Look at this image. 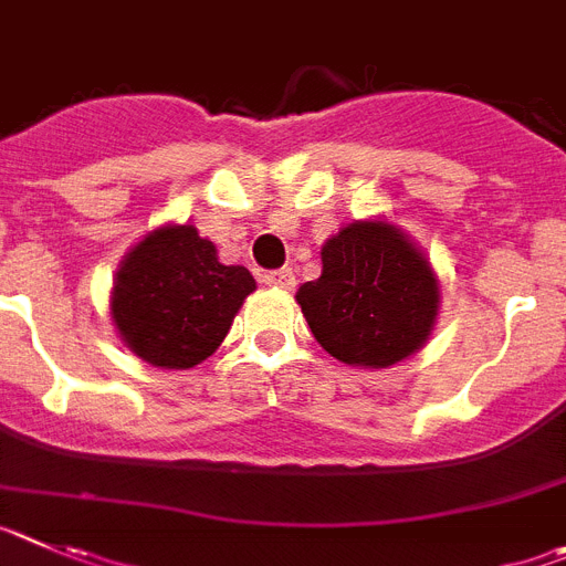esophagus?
<instances>
[{
	"label": "esophagus",
	"instance_id": "1",
	"mask_svg": "<svg viewBox=\"0 0 566 566\" xmlns=\"http://www.w3.org/2000/svg\"><path fill=\"white\" fill-rule=\"evenodd\" d=\"M262 282L271 284V287L290 290L295 284V273H293V268H276V271H264Z\"/></svg>",
	"mask_w": 566,
	"mask_h": 566
}]
</instances>
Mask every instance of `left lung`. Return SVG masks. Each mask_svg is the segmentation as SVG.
<instances>
[{
	"label": "left lung",
	"mask_w": 566,
	"mask_h": 566,
	"mask_svg": "<svg viewBox=\"0 0 566 566\" xmlns=\"http://www.w3.org/2000/svg\"><path fill=\"white\" fill-rule=\"evenodd\" d=\"M324 271L295 302L315 340L349 366L384 369L417 353L437 318L429 262L386 222H353L321 248Z\"/></svg>",
	"instance_id": "obj_1"
}]
</instances>
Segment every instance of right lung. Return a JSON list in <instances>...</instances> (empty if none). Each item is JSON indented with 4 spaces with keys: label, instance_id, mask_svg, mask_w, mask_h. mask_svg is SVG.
Masks as SVG:
<instances>
[{
    "label": "right lung",
    "instance_id": "add662e5",
    "mask_svg": "<svg viewBox=\"0 0 566 566\" xmlns=\"http://www.w3.org/2000/svg\"><path fill=\"white\" fill-rule=\"evenodd\" d=\"M253 290L251 273L222 264L195 226H169L124 259L112 318L137 358L163 369H191L222 344Z\"/></svg>",
    "mask_w": 566,
    "mask_h": 566
}]
</instances>
